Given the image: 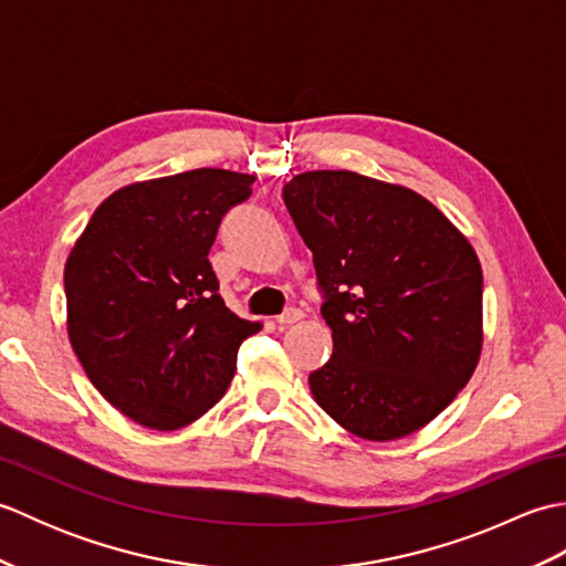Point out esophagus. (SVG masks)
<instances>
[{
	"mask_svg": "<svg viewBox=\"0 0 566 566\" xmlns=\"http://www.w3.org/2000/svg\"><path fill=\"white\" fill-rule=\"evenodd\" d=\"M302 318H304V314H302V311H298V308H286L284 314H280L274 321H276V326L284 328V326H292V323L302 321Z\"/></svg>",
	"mask_w": 566,
	"mask_h": 566,
	"instance_id": "esophagus-1",
	"label": "esophagus"
}]
</instances>
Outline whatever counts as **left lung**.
Returning a JSON list of instances; mask_svg holds the SVG:
<instances>
[{"label": "left lung", "mask_w": 566, "mask_h": 566, "mask_svg": "<svg viewBox=\"0 0 566 566\" xmlns=\"http://www.w3.org/2000/svg\"><path fill=\"white\" fill-rule=\"evenodd\" d=\"M314 252L333 355L311 371L316 403L365 440L430 423L482 355V264L448 216L413 189L350 170L284 185Z\"/></svg>", "instance_id": "8db88e82"}]
</instances>
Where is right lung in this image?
Masks as SVG:
<instances>
[{
  "mask_svg": "<svg viewBox=\"0 0 566 566\" xmlns=\"http://www.w3.org/2000/svg\"><path fill=\"white\" fill-rule=\"evenodd\" d=\"M252 175L179 172L114 191L65 262L67 335L99 394L136 423L177 430L233 379L262 326L223 304L209 250Z\"/></svg>",
  "mask_w": 566,
  "mask_h": 566,
  "instance_id": "right-lung-1",
  "label": "right lung"
}]
</instances>
